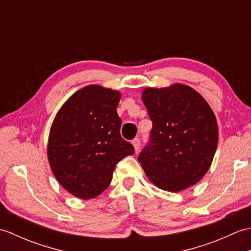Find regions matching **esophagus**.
Returning a JSON list of instances; mask_svg holds the SVG:
<instances>
[{"instance_id": "esophagus-1", "label": "esophagus", "mask_w": 251, "mask_h": 251, "mask_svg": "<svg viewBox=\"0 0 251 251\" xmlns=\"http://www.w3.org/2000/svg\"><path fill=\"white\" fill-rule=\"evenodd\" d=\"M131 143H132V146H134L136 152L139 151V149H140V139H139V138H135Z\"/></svg>"}]
</instances>
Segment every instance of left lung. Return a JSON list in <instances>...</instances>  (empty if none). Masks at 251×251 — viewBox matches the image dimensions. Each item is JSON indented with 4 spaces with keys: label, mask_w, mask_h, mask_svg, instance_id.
<instances>
[{
    "label": "left lung",
    "mask_w": 251,
    "mask_h": 251,
    "mask_svg": "<svg viewBox=\"0 0 251 251\" xmlns=\"http://www.w3.org/2000/svg\"><path fill=\"white\" fill-rule=\"evenodd\" d=\"M142 100L152 121L150 139L138 156L159 189L182 191L209 169L218 145V124L201 96L186 85L147 88Z\"/></svg>",
    "instance_id": "1"
}]
</instances>
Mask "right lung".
Returning a JSON list of instances; mask_svg holds the SVG:
<instances>
[{
    "label": "right lung",
    "mask_w": 251,
    "mask_h": 251,
    "mask_svg": "<svg viewBox=\"0 0 251 251\" xmlns=\"http://www.w3.org/2000/svg\"><path fill=\"white\" fill-rule=\"evenodd\" d=\"M121 94L97 85L79 89L58 112L49 139V161L63 188L89 200L108 188L116 164L135 153L121 136Z\"/></svg>",
    "instance_id": "right-lung-1"
}]
</instances>
